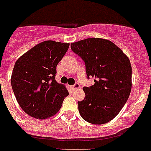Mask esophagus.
<instances>
[{
	"instance_id": "esophagus-1",
	"label": "esophagus",
	"mask_w": 151,
	"mask_h": 151,
	"mask_svg": "<svg viewBox=\"0 0 151 151\" xmlns=\"http://www.w3.org/2000/svg\"><path fill=\"white\" fill-rule=\"evenodd\" d=\"M70 88H72V90L78 89V88H80V85H79L78 83H76L75 85H72V86H70Z\"/></svg>"
}]
</instances>
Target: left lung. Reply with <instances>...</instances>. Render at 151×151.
<instances>
[{
    "mask_svg": "<svg viewBox=\"0 0 151 151\" xmlns=\"http://www.w3.org/2000/svg\"><path fill=\"white\" fill-rule=\"evenodd\" d=\"M71 49L82 58L87 76L95 85L84 87L85 99L78 102L83 119L103 124L117 116L132 89V66L129 57L112 41L87 38L71 43Z\"/></svg>",
    "mask_w": 151,
    "mask_h": 151,
    "instance_id": "8db88e82",
    "label": "left lung"
}]
</instances>
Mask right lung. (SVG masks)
<instances>
[{
  "label": "right lung",
  "instance_id": "right-lung-1",
  "mask_svg": "<svg viewBox=\"0 0 151 151\" xmlns=\"http://www.w3.org/2000/svg\"><path fill=\"white\" fill-rule=\"evenodd\" d=\"M69 46V43L43 41L15 62L11 84L20 107L30 117L40 120L53 117L69 95L66 86L55 78L57 65Z\"/></svg>",
  "mask_w": 151,
  "mask_h": 151
}]
</instances>
